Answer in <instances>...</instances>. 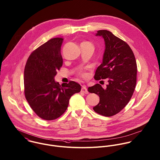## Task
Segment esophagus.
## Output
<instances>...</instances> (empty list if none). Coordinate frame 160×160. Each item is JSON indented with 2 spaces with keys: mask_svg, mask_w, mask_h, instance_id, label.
Returning <instances> with one entry per match:
<instances>
[{
  "mask_svg": "<svg viewBox=\"0 0 160 160\" xmlns=\"http://www.w3.org/2000/svg\"><path fill=\"white\" fill-rule=\"evenodd\" d=\"M81 92L85 93V94H88V92L87 90V88L85 86H83L82 87V89H81Z\"/></svg>",
  "mask_w": 160,
  "mask_h": 160,
  "instance_id": "34e87169",
  "label": "esophagus"
}]
</instances>
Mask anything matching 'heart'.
I'll return each instance as SVG.
<instances>
[{
    "mask_svg": "<svg viewBox=\"0 0 160 160\" xmlns=\"http://www.w3.org/2000/svg\"><path fill=\"white\" fill-rule=\"evenodd\" d=\"M82 43L83 44H90V45H92V44L90 42H88V41H85V42H83ZM78 75H80V77H83V78H85L87 77V73L83 71V70H80L78 73Z\"/></svg>",
    "mask_w": 160,
    "mask_h": 160,
    "instance_id": "b5f03b06",
    "label": "heart"
}]
</instances>
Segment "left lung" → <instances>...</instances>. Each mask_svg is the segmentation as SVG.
I'll return each mask as SVG.
<instances>
[{
    "label": "left lung",
    "instance_id": "8db88e82",
    "mask_svg": "<svg viewBox=\"0 0 160 160\" xmlns=\"http://www.w3.org/2000/svg\"><path fill=\"white\" fill-rule=\"evenodd\" d=\"M96 36H102L105 43L102 62L96 69L94 78L108 79L104 89L96 84L88 91L99 97V102L93 107L96 113L112 116L128 104L133 93L137 67L133 52L125 41L108 30H99Z\"/></svg>",
    "mask_w": 160,
    "mask_h": 160
}]
</instances>
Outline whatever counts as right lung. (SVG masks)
I'll return each mask as SVG.
<instances>
[{
  "mask_svg": "<svg viewBox=\"0 0 160 160\" xmlns=\"http://www.w3.org/2000/svg\"><path fill=\"white\" fill-rule=\"evenodd\" d=\"M63 40L54 38L40 46L30 54L25 67V98L33 111L46 121L62 116L70 97L81 90V86L73 81L61 85L54 80L63 64L61 53Z\"/></svg>",
  "mask_w": 160,
  "mask_h": 160,
  "instance_id": "right-lung-1",
  "label": "right lung"
}]
</instances>
